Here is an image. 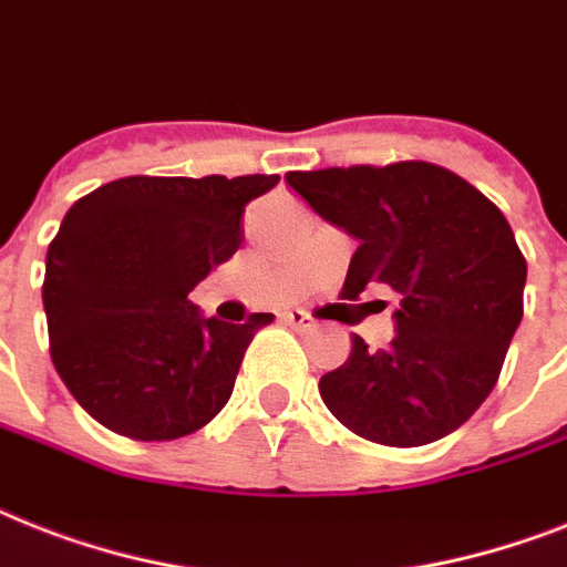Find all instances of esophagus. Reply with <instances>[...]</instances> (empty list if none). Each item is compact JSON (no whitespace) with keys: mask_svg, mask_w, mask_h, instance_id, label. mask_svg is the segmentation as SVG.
Listing matches in <instances>:
<instances>
[{"mask_svg":"<svg viewBox=\"0 0 567 567\" xmlns=\"http://www.w3.org/2000/svg\"><path fill=\"white\" fill-rule=\"evenodd\" d=\"M282 320H285V323H288V326H293V329H297V331H315L317 326H320V323H317V320H315V317L306 315V311H285Z\"/></svg>","mask_w":567,"mask_h":567,"instance_id":"obj_1","label":"esophagus"}]
</instances>
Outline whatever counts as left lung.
I'll list each match as a JSON object with an SVG mask.
<instances>
[{
    "label": "left lung",
    "instance_id": "8db88e82",
    "mask_svg": "<svg viewBox=\"0 0 567 567\" xmlns=\"http://www.w3.org/2000/svg\"><path fill=\"white\" fill-rule=\"evenodd\" d=\"M285 179L358 241L343 297L379 285L399 297L390 347L370 352L352 334L343 367L320 379L326 408L352 434L395 449L457 431L495 388L524 315L527 261L507 218L472 183L431 163Z\"/></svg>",
    "mask_w": 567,
    "mask_h": 567
}]
</instances>
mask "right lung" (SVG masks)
<instances>
[{
	"instance_id": "obj_1",
	"label": "right lung",
	"mask_w": 567,
	"mask_h": 567,
	"mask_svg": "<svg viewBox=\"0 0 567 567\" xmlns=\"http://www.w3.org/2000/svg\"><path fill=\"white\" fill-rule=\"evenodd\" d=\"M279 183L250 177H124L81 197L45 252L52 361L78 404L142 443L195 434L236 388L252 334L188 299L244 241V206Z\"/></svg>"
}]
</instances>
